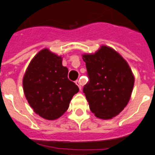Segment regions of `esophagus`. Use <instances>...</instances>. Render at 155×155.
I'll use <instances>...</instances> for the list:
<instances>
[{"label":"esophagus","mask_w":155,"mask_h":155,"mask_svg":"<svg viewBox=\"0 0 155 155\" xmlns=\"http://www.w3.org/2000/svg\"><path fill=\"white\" fill-rule=\"evenodd\" d=\"M75 83H76L78 86L79 89L81 90V89H82V85H81V82H80V81H79V80H77L76 82H75Z\"/></svg>","instance_id":"34e87169"}]
</instances>
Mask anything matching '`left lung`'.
<instances>
[{
    "label": "left lung",
    "mask_w": 155,
    "mask_h": 155,
    "mask_svg": "<svg viewBox=\"0 0 155 155\" xmlns=\"http://www.w3.org/2000/svg\"><path fill=\"white\" fill-rule=\"evenodd\" d=\"M89 82L83 87L91 111L101 119L117 116L127 106L134 87V75L126 60L111 47L82 54Z\"/></svg>",
    "instance_id": "left-lung-1"
}]
</instances>
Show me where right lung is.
Masks as SVG:
<instances>
[{
	"instance_id": "obj_1",
	"label": "right lung",
	"mask_w": 155,
	"mask_h": 155,
	"mask_svg": "<svg viewBox=\"0 0 155 155\" xmlns=\"http://www.w3.org/2000/svg\"><path fill=\"white\" fill-rule=\"evenodd\" d=\"M62 57L43 49L28 64L23 78L24 92L34 112L47 120L61 117L79 88L68 78Z\"/></svg>"
}]
</instances>
